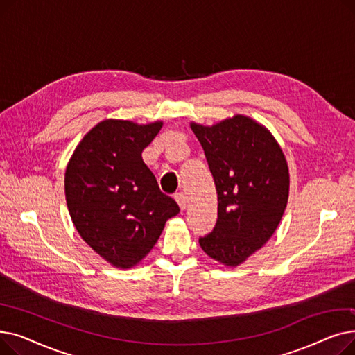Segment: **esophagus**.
<instances>
[{
  "label": "esophagus",
  "mask_w": 355,
  "mask_h": 355,
  "mask_svg": "<svg viewBox=\"0 0 355 355\" xmlns=\"http://www.w3.org/2000/svg\"><path fill=\"white\" fill-rule=\"evenodd\" d=\"M175 201H177V204H178V207H180L181 210H185V209H187V204H189V200H187V197H185V194H182V193L177 194V196H175Z\"/></svg>",
  "instance_id": "esophagus-1"
}]
</instances>
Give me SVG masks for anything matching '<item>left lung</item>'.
<instances>
[{
	"mask_svg": "<svg viewBox=\"0 0 355 355\" xmlns=\"http://www.w3.org/2000/svg\"><path fill=\"white\" fill-rule=\"evenodd\" d=\"M190 126L206 154L218 201L216 227L200 237V246L216 262L236 268L266 243L282 220L288 162L270 130L246 115Z\"/></svg>",
	"mask_w": 355,
	"mask_h": 355,
	"instance_id": "8db88e82",
	"label": "left lung"
}]
</instances>
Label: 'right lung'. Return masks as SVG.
Returning <instances> with one entry per match:
<instances>
[{
	"label": "right lung",
	"instance_id": "right-lung-1",
	"mask_svg": "<svg viewBox=\"0 0 355 355\" xmlns=\"http://www.w3.org/2000/svg\"><path fill=\"white\" fill-rule=\"evenodd\" d=\"M162 121L139 125L105 119L74 148L64 173V194L74 227L107 263L137 266L158 241L178 204L159 191L142 151Z\"/></svg>",
	"mask_w": 355,
	"mask_h": 355
}]
</instances>
